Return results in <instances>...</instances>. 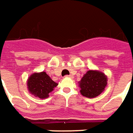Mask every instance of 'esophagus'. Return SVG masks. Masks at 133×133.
Masks as SVG:
<instances>
[{
  "instance_id": "esophagus-1",
  "label": "esophagus",
  "mask_w": 133,
  "mask_h": 133,
  "mask_svg": "<svg viewBox=\"0 0 133 133\" xmlns=\"http://www.w3.org/2000/svg\"><path fill=\"white\" fill-rule=\"evenodd\" d=\"M66 78H72V75H66Z\"/></svg>"
}]
</instances>
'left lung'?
I'll return each mask as SVG.
<instances>
[{
  "label": "left lung",
  "mask_w": 133,
  "mask_h": 133,
  "mask_svg": "<svg viewBox=\"0 0 133 133\" xmlns=\"http://www.w3.org/2000/svg\"><path fill=\"white\" fill-rule=\"evenodd\" d=\"M107 76L98 70H88L78 82L80 92L83 96L93 98L105 90L107 85Z\"/></svg>",
  "instance_id": "left-lung-1"
}]
</instances>
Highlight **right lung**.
Masks as SVG:
<instances>
[{"label": "right lung", "instance_id": "obj_1", "mask_svg": "<svg viewBox=\"0 0 133 133\" xmlns=\"http://www.w3.org/2000/svg\"><path fill=\"white\" fill-rule=\"evenodd\" d=\"M58 84L45 72H34L29 77L26 82L29 92L41 99L47 98Z\"/></svg>", "mask_w": 133, "mask_h": 133}]
</instances>
